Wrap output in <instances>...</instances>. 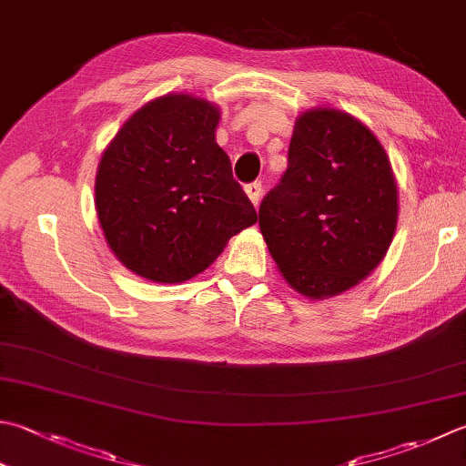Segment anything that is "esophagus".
I'll list each match as a JSON object with an SVG mask.
<instances>
[{
	"mask_svg": "<svg viewBox=\"0 0 466 466\" xmlns=\"http://www.w3.org/2000/svg\"><path fill=\"white\" fill-rule=\"evenodd\" d=\"M246 196L250 198L252 206L257 208L260 204V198H262V184H260V181H254V184L246 186Z\"/></svg>",
	"mask_w": 466,
	"mask_h": 466,
	"instance_id": "34e87169",
	"label": "esophagus"
}]
</instances>
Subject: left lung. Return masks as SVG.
I'll list each match as a JSON object with an SVG mask.
<instances>
[{
	"label": "left lung",
	"instance_id": "obj_1",
	"mask_svg": "<svg viewBox=\"0 0 466 466\" xmlns=\"http://www.w3.org/2000/svg\"><path fill=\"white\" fill-rule=\"evenodd\" d=\"M396 222L394 171L376 135L337 108L300 115L289 167L258 209L289 285L309 299L341 295L384 260Z\"/></svg>",
	"mask_w": 466,
	"mask_h": 466
}]
</instances>
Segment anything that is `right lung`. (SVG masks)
<instances>
[{
    "mask_svg": "<svg viewBox=\"0 0 466 466\" xmlns=\"http://www.w3.org/2000/svg\"><path fill=\"white\" fill-rule=\"evenodd\" d=\"M220 108L191 95L153 98L108 143L95 181L96 216L118 262L153 282H184L257 222L216 143Z\"/></svg>",
    "mask_w": 466,
    "mask_h": 466,
    "instance_id": "obj_1",
    "label": "right lung"
}]
</instances>
